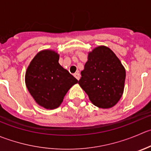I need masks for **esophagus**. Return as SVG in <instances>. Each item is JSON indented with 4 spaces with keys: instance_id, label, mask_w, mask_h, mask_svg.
I'll return each instance as SVG.
<instances>
[{
    "instance_id": "1",
    "label": "esophagus",
    "mask_w": 151,
    "mask_h": 151,
    "mask_svg": "<svg viewBox=\"0 0 151 151\" xmlns=\"http://www.w3.org/2000/svg\"><path fill=\"white\" fill-rule=\"evenodd\" d=\"M74 77H75V78L77 79V80H80V73H78V72L75 73V74H74Z\"/></svg>"
}]
</instances>
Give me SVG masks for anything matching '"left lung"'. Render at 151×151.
<instances>
[{
	"label": "left lung",
	"mask_w": 151,
	"mask_h": 151,
	"mask_svg": "<svg viewBox=\"0 0 151 151\" xmlns=\"http://www.w3.org/2000/svg\"><path fill=\"white\" fill-rule=\"evenodd\" d=\"M125 69L119 58L106 46L89 52L78 83L98 108H109L120 99L124 90Z\"/></svg>",
	"instance_id": "8db88e82"
}]
</instances>
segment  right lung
<instances>
[{
  "label": "right lung",
  "instance_id": "1",
  "mask_svg": "<svg viewBox=\"0 0 151 151\" xmlns=\"http://www.w3.org/2000/svg\"><path fill=\"white\" fill-rule=\"evenodd\" d=\"M26 87L35 102L46 109L62 103L65 93L78 80L59 63V55L43 50L31 61L25 77Z\"/></svg>",
  "mask_w": 151,
  "mask_h": 151
}]
</instances>
